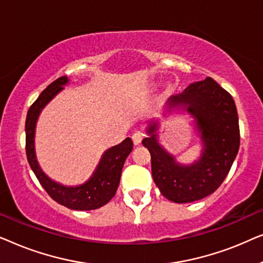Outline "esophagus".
<instances>
[{"label":"esophagus","instance_id":"obj_1","mask_svg":"<svg viewBox=\"0 0 263 263\" xmlns=\"http://www.w3.org/2000/svg\"><path fill=\"white\" fill-rule=\"evenodd\" d=\"M132 139H133V141H134L135 145H139L142 140V134L141 133H135V134H133Z\"/></svg>","mask_w":263,"mask_h":263}]
</instances>
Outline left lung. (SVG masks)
Masks as SVG:
<instances>
[{
	"mask_svg": "<svg viewBox=\"0 0 263 263\" xmlns=\"http://www.w3.org/2000/svg\"><path fill=\"white\" fill-rule=\"evenodd\" d=\"M170 107L184 106L195 118L203 149L200 159L181 165L157 141V123L142 140L148 148L152 176L160 193L176 203L193 202L214 193L228 176L239 149V124L235 100L212 78L194 82L168 98Z\"/></svg>",
	"mask_w": 263,
	"mask_h": 263,
	"instance_id": "8db88e82",
	"label": "left lung"
}]
</instances>
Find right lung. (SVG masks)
I'll use <instances>...</instances> for the list:
<instances>
[{"label": "right lung", "mask_w": 263, "mask_h": 263, "mask_svg": "<svg viewBox=\"0 0 263 263\" xmlns=\"http://www.w3.org/2000/svg\"><path fill=\"white\" fill-rule=\"evenodd\" d=\"M68 84L67 77H61L51 82L43 91L37 100L28 109L25 123L26 132V156L28 164L33 170L45 192L52 200L62 206L75 211H91L104 206L112 199L120 184L124 161L133 149V141L127 138L120 145L111 147L103 154L95 174L87 182L77 186H64L53 182L39 167L34 152V130L38 116L43 107L63 89Z\"/></svg>", "instance_id": "right-lung-1"}]
</instances>
